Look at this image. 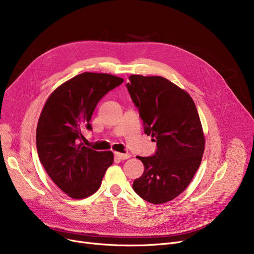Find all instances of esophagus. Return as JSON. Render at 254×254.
I'll return each mask as SVG.
<instances>
[{
	"mask_svg": "<svg viewBox=\"0 0 254 254\" xmlns=\"http://www.w3.org/2000/svg\"><path fill=\"white\" fill-rule=\"evenodd\" d=\"M115 157L117 159H122V161H125V159H127L130 157L129 153H120V152H115Z\"/></svg>",
	"mask_w": 254,
	"mask_h": 254,
	"instance_id": "1",
	"label": "esophagus"
}]
</instances>
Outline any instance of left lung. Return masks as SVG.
<instances>
[{"label": "left lung", "mask_w": 254, "mask_h": 254, "mask_svg": "<svg viewBox=\"0 0 254 254\" xmlns=\"http://www.w3.org/2000/svg\"><path fill=\"white\" fill-rule=\"evenodd\" d=\"M127 87L145 134L157 146L154 155L137 156L144 173L132 189L151 204L170 202L188 188L202 162L205 136L196 107L188 91L161 76L130 75Z\"/></svg>", "instance_id": "obj_1"}]
</instances>
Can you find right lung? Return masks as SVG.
<instances>
[{
    "instance_id": "1",
    "label": "right lung",
    "mask_w": 254,
    "mask_h": 254,
    "mask_svg": "<svg viewBox=\"0 0 254 254\" xmlns=\"http://www.w3.org/2000/svg\"><path fill=\"white\" fill-rule=\"evenodd\" d=\"M124 79L84 72L51 92L40 114L36 143L40 162L59 188L72 198H85L101 186L113 164L112 151H96L79 140L99 101Z\"/></svg>"
}]
</instances>
